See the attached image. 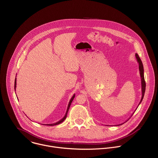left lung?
Here are the masks:
<instances>
[{
    "mask_svg": "<svg viewBox=\"0 0 158 158\" xmlns=\"http://www.w3.org/2000/svg\"><path fill=\"white\" fill-rule=\"evenodd\" d=\"M135 57H136V59L137 60V62L139 64V74H140V77H141V93H142V95H141V100L138 104V106L141 103V102H142L143 100V98L144 97V92H145V89H146V83H145V81H144V68H143V63H142V61L141 60V59L139 58L138 55L137 53L135 54ZM134 114V113H133ZM133 114L131 115V116L133 115ZM127 120V121H128ZM127 122V121H126ZM125 123V122H124ZM123 123H122V124H120V125H115V126H118V125H121Z\"/></svg>",
    "mask_w": 158,
    "mask_h": 158,
    "instance_id": "8db88e82",
    "label": "left lung"
}]
</instances>
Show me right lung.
Returning a JSON list of instances; mask_svg holds the SVG:
<instances>
[{
    "instance_id": "add662e5",
    "label": "right lung",
    "mask_w": 158,
    "mask_h": 158,
    "mask_svg": "<svg viewBox=\"0 0 158 158\" xmlns=\"http://www.w3.org/2000/svg\"><path fill=\"white\" fill-rule=\"evenodd\" d=\"M16 85H17V78H15V84H14V89H15H15H16ZM74 97H75V94H74L73 96L72 97V98H71V100H70V101H69V104H68V108H67V110H66V114H65L64 117L61 120H60V121H58V122H56V123H55L46 124V125H49V126H54V125H58V124H60L61 123H62V122L66 118V117H67V114H68L69 109V107H70V106H71V103H72V102H73V99H74Z\"/></svg>"
}]
</instances>
